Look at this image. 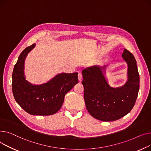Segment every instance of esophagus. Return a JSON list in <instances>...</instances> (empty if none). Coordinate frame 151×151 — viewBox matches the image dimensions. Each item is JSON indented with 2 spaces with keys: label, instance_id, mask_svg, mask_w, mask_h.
<instances>
[{
  "label": "esophagus",
  "instance_id": "34e87169",
  "mask_svg": "<svg viewBox=\"0 0 151 151\" xmlns=\"http://www.w3.org/2000/svg\"><path fill=\"white\" fill-rule=\"evenodd\" d=\"M78 81L80 82H82V73H78Z\"/></svg>",
  "mask_w": 151,
  "mask_h": 151
}]
</instances>
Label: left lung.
I'll list each match as a JSON object with an SVG mask.
<instances>
[{"mask_svg":"<svg viewBox=\"0 0 151 151\" xmlns=\"http://www.w3.org/2000/svg\"><path fill=\"white\" fill-rule=\"evenodd\" d=\"M122 57L128 65L127 81L121 87H111L104 72L105 66H93L82 70L86 107L94 118L102 121L118 120L128 114L135 104L139 88L137 61L128 50Z\"/></svg>","mask_w":151,"mask_h":151,"instance_id":"1","label":"left lung"}]
</instances>
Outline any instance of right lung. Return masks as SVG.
I'll return each instance as SVG.
<instances>
[{
    "label": "right lung",
    "instance_id": "add662e5",
    "mask_svg": "<svg viewBox=\"0 0 151 151\" xmlns=\"http://www.w3.org/2000/svg\"><path fill=\"white\" fill-rule=\"evenodd\" d=\"M35 44L26 47L19 56L12 75V91L17 103L32 115L48 116L56 113L61 107L65 96L78 81V73H61L50 81L33 85L25 78L24 61Z\"/></svg>",
    "mask_w": 151,
    "mask_h": 151
}]
</instances>
